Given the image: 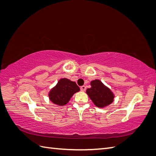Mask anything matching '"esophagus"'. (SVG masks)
<instances>
[{"instance_id": "obj_1", "label": "esophagus", "mask_w": 156, "mask_h": 156, "mask_svg": "<svg viewBox=\"0 0 156 156\" xmlns=\"http://www.w3.org/2000/svg\"><path fill=\"white\" fill-rule=\"evenodd\" d=\"M80 88H81V90L84 92L86 90V87L85 86H81V87H80Z\"/></svg>"}]
</instances>
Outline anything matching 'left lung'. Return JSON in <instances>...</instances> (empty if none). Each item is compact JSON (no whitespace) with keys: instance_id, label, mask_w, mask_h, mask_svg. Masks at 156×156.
I'll use <instances>...</instances> for the list:
<instances>
[{"instance_id":"obj_1","label":"left lung","mask_w":156,"mask_h":156,"mask_svg":"<svg viewBox=\"0 0 156 156\" xmlns=\"http://www.w3.org/2000/svg\"><path fill=\"white\" fill-rule=\"evenodd\" d=\"M90 85L91 88H88L86 92L96 107H105L114 101V94L100 80L92 81Z\"/></svg>"}]
</instances>
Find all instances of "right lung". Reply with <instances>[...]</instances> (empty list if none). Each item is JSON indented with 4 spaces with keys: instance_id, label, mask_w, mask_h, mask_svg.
I'll return each instance as SVG.
<instances>
[{
    "instance_id": "obj_1",
    "label": "right lung",
    "mask_w": 156,
    "mask_h": 156,
    "mask_svg": "<svg viewBox=\"0 0 156 156\" xmlns=\"http://www.w3.org/2000/svg\"><path fill=\"white\" fill-rule=\"evenodd\" d=\"M79 90L76 83L63 78L60 79L56 85L51 90L49 97L54 104L63 106L66 105L73 94Z\"/></svg>"
}]
</instances>
